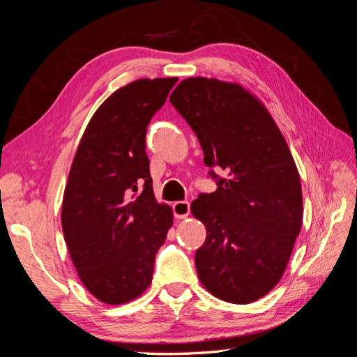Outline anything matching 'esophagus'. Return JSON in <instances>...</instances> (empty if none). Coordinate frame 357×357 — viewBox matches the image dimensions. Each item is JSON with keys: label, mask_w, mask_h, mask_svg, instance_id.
Listing matches in <instances>:
<instances>
[{"label": "esophagus", "mask_w": 357, "mask_h": 357, "mask_svg": "<svg viewBox=\"0 0 357 357\" xmlns=\"http://www.w3.org/2000/svg\"><path fill=\"white\" fill-rule=\"evenodd\" d=\"M172 211L177 219H185L190 214V204L189 201H177L172 204Z\"/></svg>", "instance_id": "1"}]
</instances>
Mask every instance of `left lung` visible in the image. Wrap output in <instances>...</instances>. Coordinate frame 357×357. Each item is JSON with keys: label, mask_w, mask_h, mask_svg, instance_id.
<instances>
[{"label": "left lung", "mask_w": 357, "mask_h": 357, "mask_svg": "<svg viewBox=\"0 0 357 357\" xmlns=\"http://www.w3.org/2000/svg\"><path fill=\"white\" fill-rule=\"evenodd\" d=\"M169 101L195 132L218 185L190 205L207 229L195 253L198 278L215 298L248 304L280 282L301 231L295 160L271 114L240 84L190 77Z\"/></svg>", "instance_id": "8db88e82"}]
</instances>
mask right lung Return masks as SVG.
<instances>
[{
  "mask_svg": "<svg viewBox=\"0 0 357 357\" xmlns=\"http://www.w3.org/2000/svg\"><path fill=\"white\" fill-rule=\"evenodd\" d=\"M176 77L142 79L95 112L75 152L62 201V231L84 287L105 304H125L152 283L155 256L172 225L158 204L146 132Z\"/></svg>",
  "mask_w": 357,
  "mask_h": 357,
  "instance_id": "right-lung-1",
  "label": "right lung"
}]
</instances>
